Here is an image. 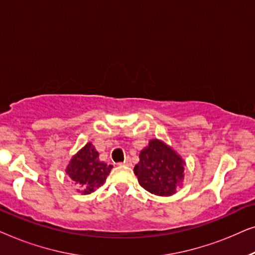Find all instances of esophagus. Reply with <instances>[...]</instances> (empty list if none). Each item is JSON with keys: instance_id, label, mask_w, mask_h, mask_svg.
<instances>
[{"instance_id": "1", "label": "esophagus", "mask_w": 255, "mask_h": 255, "mask_svg": "<svg viewBox=\"0 0 255 255\" xmlns=\"http://www.w3.org/2000/svg\"><path fill=\"white\" fill-rule=\"evenodd\" d=\"M120 165H122V166H131L130 158H127L123 162H120Z\"/></svg>"}]
</instances>
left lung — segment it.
Returning <instances> with one entry per match:
<instances>
[{
	"instance_id": "obj_1",
	"label": "left lung",
	"mask_w": 255,
	"mask_h": 255,
	"mask_svg": "<svg viewBox=\"0 0 255 255\" xmlns=\"http://www.w3.org/2000/svg\"><path fill=\"white\" fill-rule=\"evenodd\" d=\"M133 172L144 189L158 196H170L183 181L184 161L165 142L152 139L141 149Z\"/></svg>"
}]
</instances>
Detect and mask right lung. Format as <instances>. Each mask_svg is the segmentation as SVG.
<instances>
[{
  "label": "right lung",
  "instance_id": "1",
  "mask_svg": "<svg viewBox=\"0 0 255 255\" xmlns=\"http://www.w3.org/2000/svg\"><path fill=\"white\" fill-rule=\"evenodd\" d=\"M113 168L99 160V152L92 142H87L69 161L66 173L78 184L79 193L88 195L106 182Z\"/></svg>",
  "mask_w": 255,
  "mask_h": 255
}]
</instances>
